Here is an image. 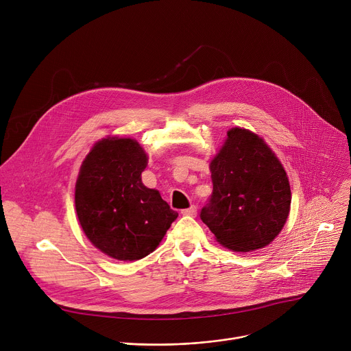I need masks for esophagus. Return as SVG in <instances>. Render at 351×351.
Wrapping results in <instances>:
<instances>
[{"label": "esophagus", "instance_id": "1", "mask_svg": "<svg viewBox=\"0 0 351 351\" xmlns=\"http://www.w3.org/2000/svg\"><path fill=\"white\" fill-rule=\"evenodd\" d=\"M196 213H197V208H196V206H193V204H192L191 207H188V208H184V210L181 211L182 215H189V217H195Z\"/></svg>", "mask_w": 351, "mask_h": 351}]
</instances>
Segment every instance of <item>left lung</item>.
<instances>
[{"mask_svg":"<svg viewBox=\"0 0 351 351\" xmlns=\"http://www.w3.org/2000/svg\"><path fill=\"white\" fill-rule=\"evenodd\" d=\"M213 193L200 218L223 247L248 252L270 244L287 222V173L255 133L233 128L210 163Z\"/></svg>","mask_w":351,"mask_h":351,"instance_id":"left-lung-1","label":"left lung"}]
</instances>
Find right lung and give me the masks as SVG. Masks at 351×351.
Here are the masks:
<instances>
[{
  "label": "right lung",
  "instance_id": "right-lung-1",
  "mask_svg": "<svg viewBox=\"0 0 351 351\" xmlns=\"http://www.w3.org/2000/svg\"><path fill=\"white\" fill-rule=\"evenodd\" d=\"M148 156L133 138L107 137L82 162L75 210L84 233L106 255L137 261L151 254L178 217L141 173Z\"/></svg>",
  "mask_w": 351,
  "mask_h": 351
}]
</instances>
